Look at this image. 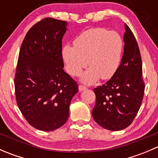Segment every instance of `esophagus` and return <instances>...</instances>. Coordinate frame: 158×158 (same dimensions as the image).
Returning a JSON list of instances; mask_svg holds the SVG:
<instances>
[{
  "mask_svg": "<svg viewBox=\"0 0 158 158\" xmlns=\"http://www.w3.org/2000/svg\"><path fill=\"white\" fill-rule=\"evenodd\" d=\"M87 88L85 86H84V85H79V90L80 91V92H82V91H84V90H85V89H86Z\"/></svg>",
  "mask_w": 158,
  "mask_h": 158,
  "instance_id": "34e87169",
  "label": "esophagus"
}]
</instances>
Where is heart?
<instances>
[{
  "instance_id": "obj_1",
  "label": "heart",
  "mask_w": 158,
  "mask_h": 158,
  "mask_svg": "<svg viewBox=\"0 0 158 158\" xmlns=\"http://www.w3.org/2000/svg\"><path fill=\"white\" fill-rule=\"evenodd\" d=\"M73 44L74 47H63V60L68 72L75 76L80 74L88 61L90 68L81 77L84 83L92 84L100 77L109 79L118 69L124 44L117 32L91 28L79 34Z\"/></svg>"
}]
</instances>
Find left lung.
<instances>
[{
  "mask_svg": "<svg viewBox=\"0 0 158 158\" xmlns=\"http://www.w3.org/2000/svg\"><path fill=\"white\" fill-rule=\"evenodd\" d=\"M124 53L114 76L94 89L92 117L97 124L110 131H120L132 123L142 102L144 83L139 47L133 33L125 24Z\"/></svg>",
  "mask_w": 158,
  "mask_h": 158,
  "instance_id": "8db88e82",
  "label": "left lung"
}]
</instances>
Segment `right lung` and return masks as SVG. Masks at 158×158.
I'll return each instance as SVG.
<instances>
[{
  "instance_id": "add662e5",
  "label": "right lung",
  "mask_w": 158,
  "mask_h": 158,
  "mask_svg": "<svg viewBox=\"0 0 158 158\" xmlns=\"http://www.w3.org/2000/svg\"><path fill=\"white\" fill-rule=\"evenodd\" d=\"M67 23L44 18L27 32L19 52L14 86L17 106L33 128L51 131L63 126L78 84L63 70L62 39Z\"/></svg>"
}]
</instances>
